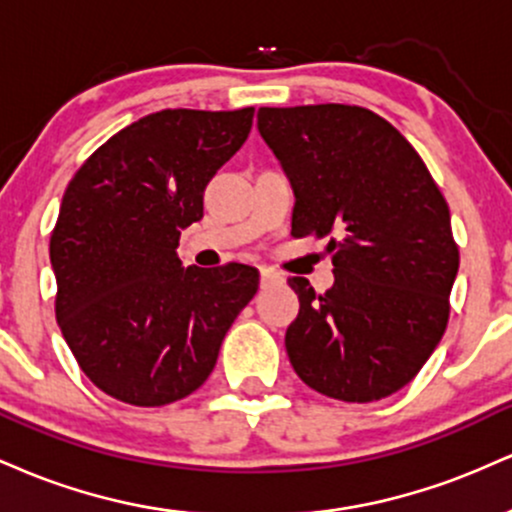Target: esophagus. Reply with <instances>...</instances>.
Wrapping results in <instances>:
<instances>
[{"instance_id": "esophagus-1", "label": "esophagus", "mask_w": 512, "mask_h": 512, "mask_svg": "<svg viewBox=\"0 0 512 512\" xmlns=\"http://www.w3.org/2000/svg\"><path fill=\"white\" fill-rule=\"evenodd\" d=\"M281 281H284V276L276 272V269L260 267V284H262V289H267V286H274V284H281Z\"/></svg>"}]
</instances>
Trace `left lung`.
Returning <instances> with one entry per match:
<instances>
[{
	"mask_svg": "<svg viewBox=\"0 0 512 512\" xmlns=\"http://www.w3.org/2000/svg\"><path fill=\"white\" fill-rule=\"evenodd\" d=\"M257 127L296 195L293 236H330L332 289L289 279L301 301L286 330L293 370L342 402L402 390L448 327L460 267L436 180L390 122L358 105L260 108Z\"/></svg>",
	"mask_w": 512,
	"mask_h": 512,
	"instance_id": "left-lung-1",
	"label": "left lung"
}]
</instances>
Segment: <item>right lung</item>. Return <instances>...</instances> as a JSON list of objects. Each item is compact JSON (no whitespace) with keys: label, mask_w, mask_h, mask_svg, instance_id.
Wrapping results in <instances>:
<instances>
[{"label":"right lung","mask_w":512,"mask_h":512,"mask_svg":"<svg viewBox=\"0 0 512 512\" xmlns=\"http://www.w3.org/2000/svg\"><path fill=\"white\" fill-rule=\"evenodd\" d=\"M255 108L161 110L93 151L64 190L50 236L55 315L98 390L134 407L192 395L260 286L228 262L182 267L180 231L204 216V190L248 139Z\"/></svg>","instance_id":"obj_1"}]
</instances>
